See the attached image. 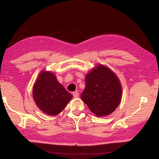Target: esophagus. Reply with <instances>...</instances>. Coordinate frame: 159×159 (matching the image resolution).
Listing matches in <instances>:
<instances>
[{
	"mask_svg": "<svg viewBox=\"0 0 159 159\" xmlns=\"http://www.w3.org/2000/svg\"><path fill=\"white\" fill-rule=\"evenodd\" d=\"M79 95V92H78V91H75V92L73 93L74 98H78Z\"/></svg>",
	"mask_w": 159,
	"mask_h": 159,
	"instance_id": "obj_1",
	"label": "esophagus"
}]
</instances>
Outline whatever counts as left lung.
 Listing matches in <instances>:
<instances>
[{"label": "left lung", "instance_id": "1", "mask_svg": "<svg viewBox=\"0 0 159 159\" xmlns=\"http://www.w3.org/2000/svg\"><path fill=\"white\" fill-rule=\"evenodd\" d=\"M121 95V85L116 75L100 64L86 75L85 88L80 98L91 111L100 117L114 111Z\"/></svg>", "mask_w": 159, "mask_h": 159}]
</instances>
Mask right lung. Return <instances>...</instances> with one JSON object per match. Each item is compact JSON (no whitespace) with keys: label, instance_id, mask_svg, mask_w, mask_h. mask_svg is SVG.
<instances>
[{"label":"right lung","instance_id":"add662e5","mask_svg":"<svg viewBox=\"0 0 159 159\" xmlns=\"http://www.w3.org/2000/svg\"><path fill=\"white\" fill-rule=\"evenodd\" d=\"M72 97L50 71L41 72L33 88V98L36 105L50 116L60 114Z\"/></svg>","mask_w":159,"mask_h":159}]
</instances>
